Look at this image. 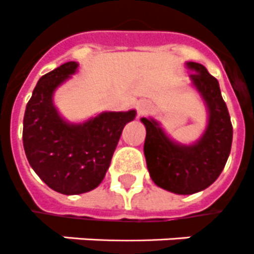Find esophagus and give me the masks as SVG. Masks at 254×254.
<instances>
[{
  "mask_svg": "<svg viewBox=\"0 0 254 254\" xmlns=\"http://www.w3.org/2000/svg\"><path fill=\"white\" fill-rule=\"evenodd\" d=\"M151 109H152L151 102L147 101V99H140L139 102L136 103V110L137 113H139V115L145 114V113H148Z\"/></svg>",
  "mask_w": 254,
  "mask_h": 254,
  "instance_id": "1",
  "label": "esophagus"
}]
</instances>
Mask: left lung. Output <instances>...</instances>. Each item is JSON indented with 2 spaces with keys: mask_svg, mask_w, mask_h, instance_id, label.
I'll list each match as a JSON object with an SVG mask.
<instances>
[{
  "mask_svg": "<svg viewBox=\"0 0 254 254\" xmlns=\"http://www.w3.org/2000/svg\"><path fill=\"white\" fill-rule=\"evenodd\" d=\"M190 80L203 98L208 113L206 131L190 145L176 143L152 118H141L147 129L144 156L152 181L181 195L202 191L216 181L232 145V123L218 80L202 64L188 62Z\"/></svg>",
  "mask_w": 254,
  "mask_h": 254,
  "instance_id": "8db88e82",
  "label": "left lung"
}]
</instances>
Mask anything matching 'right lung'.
I'll use <instances>...</instances> for the list:
<instances>
[{"instance_id":"obj_1","label":"right lung","mask_w":254,"mask_h":254,"mask_svg":"<svg viewBox=\"0 0 254 254\" xmlns=\"http://www.w3.org/2000/svg\"><path fill=\"white\" fill-rule=\"evenodd\" d=\"M78 68L68 62L36 84L23 118V148L30 165L52 190L88 192L105 178L122 131L136 111H105L84 123H69L54 105L55 90Z\"/></svg>"}]
</instances>
